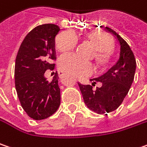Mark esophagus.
<instances>
[{
  "instance_id": "obj_1",
  "label": "esophagus",
  "mask_w": 147,
  "mask_h": 147,
  "mask_svg": "<svg viewBox=\"0 0 147 147\" xmlns=\"http://www.w3.org/2000/svg\"><path fill=\"white\" fill-rule=\"evenodd\" d=\"M59 75H60V76H62L63 74V72H59Z\"/></svg>"
}]
</instances>
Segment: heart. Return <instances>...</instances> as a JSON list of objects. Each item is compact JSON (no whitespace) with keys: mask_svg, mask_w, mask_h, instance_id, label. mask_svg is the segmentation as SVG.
Returning <instances> with one entry per match:
<instances>
[{"mask_svg":"<svg viewBox=\"0 0 147 147\" xmlns=\"http://www.w3.org/2000/svg\"><path fill=\"white\" fill-rule=\"evenodd\" d=\"M88 39L96 49V59L101 63L106 62L108 53L112 49L113 43L109 36L102 31H96L88 34ZM78 42V36L72 30L59 33L55 38V47L60 52L69 51L74 48ZM59 68L74 76H84L92 74L93 65L91 62L79 59L74 54H65L59 59Z\"/></svg>","mask_w":147,"mask_h":147,"instance_id":"heart-1","label":"heart"}]
</instances>
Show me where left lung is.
I'll return each instance as SVG.
<instances>
[{"mask_svg": "<svg viewBox=\"0 0 147 147\" xmlns=\"http://www.w3.org/2000/svg\"><path fill=\"white\" fill-rule=\"evenodd\" d=\"M106 30L113 34L119 43L118 60L104 74L90 79L92 86L78 84L86 106L98 114L110 113L121 105L132 84L136 72V59L128 44L111 28L106 27ZM96 82L102 85L92 90Z\"/></svg>", "mask_w": 147, "mask_h": 147, "instance_id": "obj_1", "label": "left lung"}]
</instances>
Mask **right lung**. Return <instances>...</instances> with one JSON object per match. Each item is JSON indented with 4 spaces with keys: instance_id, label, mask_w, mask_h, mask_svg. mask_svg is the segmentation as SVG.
<instances>
[{
    "instance_id": "1",
    "label": "right lung",
    "mask_w": 147,
    "mask_h": 147,
    "mask_svg": "<svg viewBox=\"0 0 147 147\" xmlns=\"http://www.w3.org/2000/svg\"><path fill=\"white\" fill-rule=\"evenodd\" d=\"M60 29L54 24L34 28L19 49L15 65V83L20 104L27 115L43 120L55 113L60 105L59 75L51 81L45 77L53 69L56 59L55 36Z\"/></svg>"
}]
</instances>
